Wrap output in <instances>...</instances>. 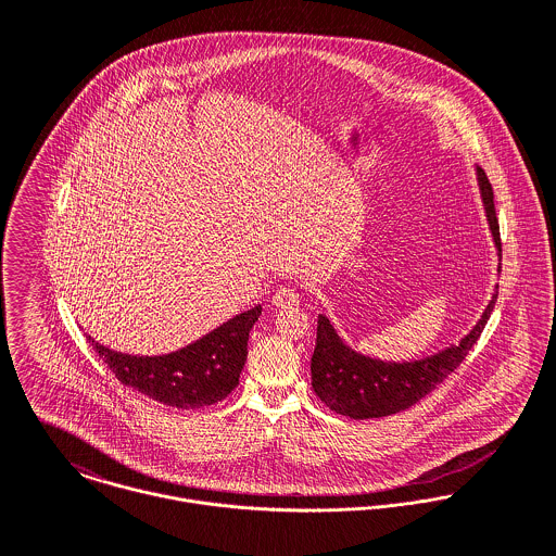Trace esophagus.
I'll return each mask as SVG.
<instances>
[{
	"label": "esophagus",
	"mask_w": 556,
	"mask_h": 556,
	"mask_svg": "<svg viewBox=\"0 0 556 556\" xmlns=\"http://www.w3.org/2000/svg\"><path fill=\"white\" fill-rule=\"evenodd\" d=\"M271 304L276 308H295V306H300V293L293 289H287V287L278 289L271 298Z\"/></svg>",
	"instance_id": "1"
}]
</instances>
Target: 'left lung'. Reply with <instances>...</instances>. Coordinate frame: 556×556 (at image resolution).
<instances>
[{
    "label": "left lung",
    "mask_w": 556,
    "mask_h": 556,
    "mask_svg": "<svg viewBox=\"0 0 556 556\" xmlns=\"http://www.w3.org/2000/svg\"><path fill=\"white\" fill-rule=\"evenodd\" d=\"M477 179L492 238L496 248L501 250V233L494 212L492 186L483 168L479 166ZM496 298L498 287L485 313L477 320L473 331L467 333L458 346H450L432 357L404 364L379 362L355 353L340 340L329 318L320 315L317 325V346L311 362L315 394L333 413L346 415L351 419L386 417L413 406L421 397L428 396L432 390H437L463 364V359L473 349L477 338L481 336L488 318L492 315Z\"/></svg>",
    "instance_id": "left-lung-1"
}]
</instances>
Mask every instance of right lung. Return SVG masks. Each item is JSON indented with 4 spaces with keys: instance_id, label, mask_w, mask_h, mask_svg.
I'll return each mask as SVG.
<instances>
[{
    "instance_id": "right-lung-1",
    "label": "right lung",
    "mask_w": 556,
    "mask_h": 556,
    "mask_svg": "<svg viewBox=\"0 0 556 556\" xmlns=\"http://www.w3.org/2000/svg\"><path fill=\"white\" fill-rule=\"evenodd\" d=\"M258 315L261 306H254L201 340L154 357L117 353L89 336L87 340L126 388L168 406L203 408L236 390L248 355V333Z\"/></svg>"
}]
</instances>
